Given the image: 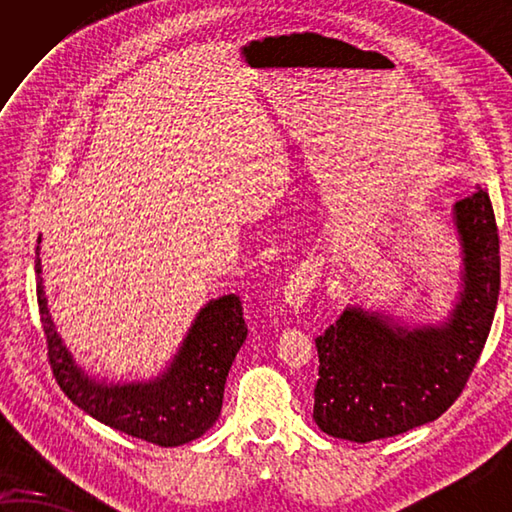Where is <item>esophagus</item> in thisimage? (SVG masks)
<instances>
[{"mask_svg": "<svg viewBox=\"0 0 512 512\" xmlns=\"http://www.w3.org/2000/svg\"><path fill=\"white\" fill-rule=\"evenodd\" d=\"M321 268L317 262H303L292 270L284 286V301L290 308H301L308 301L312 288L319 284Z\"/></svg>", "mask_w": 512, "mask_h": 512, "instance_id": "34e87169", "label": "esophagus"}]
</instances>
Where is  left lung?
<instances>
[{
	"instance_id": "8db88e82",
	"label": "left lung",
	"mask_w": 512,
	"mask_h": 512,
	"mask_svg": "<svg viewBox=\"0 0 512 512\" xmlns=\"http://www.w3.org/2000/svg\"><path fill=\"white\" fill-rule=\"evenodd\" d=\"M464 290L442 328L402 330L347 308L319 334L314 422L328 436L372 442L440 418L480 361L499 297V233L488 193L455 204Z\"/></svg>"
}]
</instances>
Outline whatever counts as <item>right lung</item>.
Returning <instances> with one entry per match:
<instances>
[{"mask_svg": "<svg viewBox=\"0 0 512 512\" xmlns=\"http://www.w3.org/2000/svg\"><path fill=\"white\" fill-rule=\"evenodd\" d=\"M35 273L48 361L57 385L76 407L107 427L158 447H178L200 438L213 427L222 411L228 369L248 334L239 297L228 295L211 301L198 314L176 361L156 383L103 387L74 367L52 328L41 286L39 255L35 259Z\"/></svg>", "mask_w": 512, "mask_h": 512, "instance_id": "add662e5", "label": "right lung"}]
</instances>
